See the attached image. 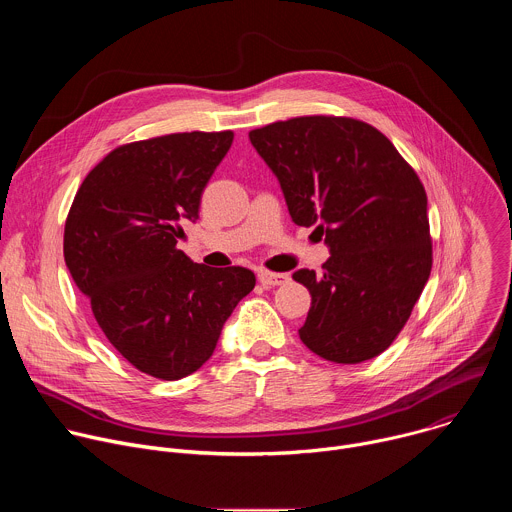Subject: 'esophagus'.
Wrapping results in <instances>:
<instances>
[{"label": "esophagus", "mask_w": 512, "mask_h": 512, "mask_svg": "<svg viewBox=\"0 0 512 512\" xmlns=\"http://www.w3.org/2000/svg\"><path fill=\"white\" fill-rule=\"evenodd\" d=\"M257 277H259V281H261L263 285H267V287L283 285V283L289 279L287 273H273V271H267V269H259V271H257Z\"/></svg>", "instance_id": "esophagus-1"}]
</instances>
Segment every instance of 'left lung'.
<instances>
[{
  "label": "left lung",
  "instance_id": "obj_1",
  "mask_svg": "<svg viewBox=\"0 0 512 512\" xmlns=\"http://www.w3.org/2000/svg\"><path fill=\"white\" fill-rule=\"evenodd\" d=\"M249 139L275 174L291 221L316 227L330 249L320 275H291L312 296L302 342L332 362L375 358L429 279L423 184L379 129L350 117L277 121Z\"/></svg>",
  "mask_w": 512,
  "mask_h": 512
}]
</instances>
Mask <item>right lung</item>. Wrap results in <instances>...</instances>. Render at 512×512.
<instances>
[{
    "label": "right lung",
    "mask_w": 512,
    "mask_h": 512,
    "mask_svg": "<svg viewBox=\"0 0 512 512\" xmlns=\"http://www.w3.org/2000/svg\"><path fill=\"white\" fill-rule=\"evenodd\" d=\"M233 131L172 133L113 150L83 180L64 227V261L107 340L164 381L192 375L255 287L245 267L180 251Z\"/></svg>",
    "instance_id": "obj_1"
}]
</instances>
